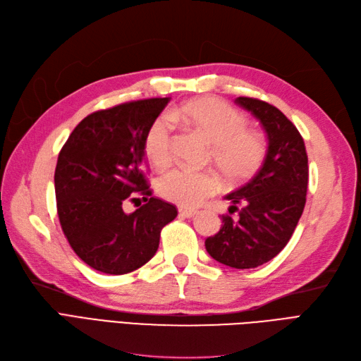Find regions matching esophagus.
<instances>
[{"mask_svg":"<svg viewBox=\"0 0 361 361\" xmlns=\"http://www.w3.org/2000/svg\"><path fill=\"white\" fill-rule=\"evenodd\" d=\"M179 215H180V216H185V218H192L194 215H197V211L185 209V207H180V209H179Z\"/></svg>","mask_w":361,"mask_h":361,"instance_id":"1","label":"esophagus"}]
</instances>
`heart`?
<instances>
[{"label": "heart", "instance_id": "1", "mask_svg": "<svg viewBox=\"0 0 361 361\" xmlns=\"http://www.w3.org/2000/svg\"><path fill=\"white\" fill-rule=\"evenodd\" d=\"M188 125L211 147L209 161L227 185H239L255 176L267 155L265 140L257 130L247 128V117L215 97L190 101L173 110L169 117H158L147 129L145 154L157 169H166L173 159L171 122ZM220 182L214 173L187 169L173 170L159 179L158 191L164 199L180 207H197L214 195Z\"/></svg>", "mask_w": 361, "mask_h": 361}]
</instances>
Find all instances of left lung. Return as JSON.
<instances>
[{"mask_svg":"<svg viewBox=\"0 0 361 361\" xmlns=\"http://www.w3.org/2000/svg\"><path fill=\"white\" fill-rule=\"evenodd\" d=\"M235 102L264 126L268 150L255 176L226 195L232 206L204 247L220 264L248 269L267 264L289 243L304 211L309 164L301 134L279 108L244 96ZM235 212L238 219L231 218Z\"/></svg>","mask_w":361,"mask_h":361,"instance_id":"8db88e82","label":"left lung"}]
</instances>
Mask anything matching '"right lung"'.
<instances>
[{"mask_svg": "<svg viewBox=\"0 0 361 361\" xmlns=\"http://www.w3.org/2000/svg\"><path fill=\"white\" fill-rule=\"evenodd\" d=\"M170 97L120 104L87 116L61 147L54 174L59 220L78 257L105 274H128L155 256L162 227L178 215L152 195L145 137ZM147 203L133 214L128 200Z\"/></svg>", "mask_w": 361, "mask_h": 361, "instance_id": "add662e5", "label": "right lung"}]
</instances>
